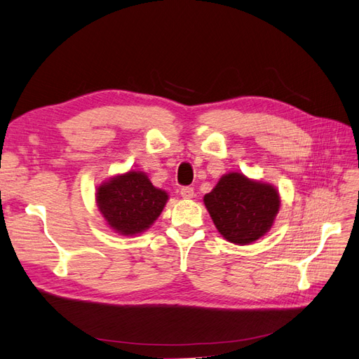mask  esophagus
Listing matches in <instances>:
<instances>
[{
  "mask_svg": "<svg viewBox=\"0 0 359 359\" xmlns=\"http://www.w3.org/2000/svg\"><path fill=\"white\" fill-rule=\"evenodd\" d=\"M180 193H181V198L184 199H191L194 196V191L191 187H182Z\"/></svg>",
  "mask_w": 359,
  "mask_h": 359,
  "instance_id": "obj_1",
  "label": "esophagus"
}]
</instances>
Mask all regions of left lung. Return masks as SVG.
Returning <instances> with one entry per match:
<instances>
[{
	"instance_id": "1",
	"label": "left lung",
	"mask_w": 359,
	"mask_h": 359,
	"mask_svg": "<svg viewBox=\"0 0 359 359\" xmlns=\"http://www.w3.org/2000/svg\"><path fill=\"white\" fill-rule=\"evenodd\" d=\"M206 210L223 238L245 245L264 236L280 210L278 191L243 173H226L203 198Z\"/></svg>"
}]
</instances>
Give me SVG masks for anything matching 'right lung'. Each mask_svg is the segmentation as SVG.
I'll use <instances>...</instances> for the list:
<instances>
[{
	"mask_svg": "<svg viewBox=\"0 0 359 359\" xmlns=\"http://www.w3.org/2000/svg\"><path fill=\"white\" fill-rule=\"evenodd\" d=\"M95 198L102 215L115 232L136 235L157 220L169 196L154 187L144 172L130 170L103 182Z\"/></svg>",
	"mask_w": 359,
	"mask_h": 359,
	"instance_id": "1",
	"label": "right lung"
}]
</instances>
